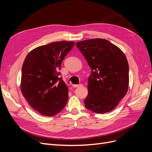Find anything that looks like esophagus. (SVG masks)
Segmentation results:
<instances>
[{
  "label": "esophagus",
  "mask_w": 152,
  "mask_h": 152,
  "mask_svg": "<svg viewBox=\"0 0 152 152\" xmlns=\"http://www.w3.org/2000/svg\"><path fill=\"white\" fill-rule=\"evenodd\" d=\"M72 86L73 87H82V84H78V85H72Z\"/></svg>",
  "instance_id": "obj_1"
}]
</instances>
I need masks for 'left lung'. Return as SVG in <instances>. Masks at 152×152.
Masks as SVG:
<instances>
[{
  "label": "left lung",
  "instance_id": "left-lung-1",
  "mask_svg": "<svg viewBox=\"0 0 152 152\" xmlns=\"http://www.w3.org/2000/svg\"><path fill=\"white\" fill-rule=\"evenodd\" d=\"M77 47L90 66L86 107L97 113L112 111L125 96L129 86V65L122 50L110 41L93 39Z\"/></svg>",
  "mask_w": 152,
  "mask_h": 152
}]
</instances>
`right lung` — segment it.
<instances>
[{
  "mask_svg": "<svg viewBox=\"0 0 152 152\" xmlns=\"http://www.w3.org/2000/svg\"><path fill=\"white\" fill-rule=\"evenodd\" d=\"M74 42L59 41L39 46L27 55L22 66L21 91L30 105L44 116L60 112L68 98V89L59 70Z\"/></svg>",
  "mask_w": 152,
  "mask_h": 152,
  "instance_id": "1",
  "label": "right lung"
}]
</instances>
